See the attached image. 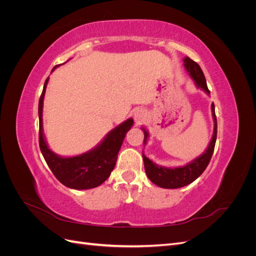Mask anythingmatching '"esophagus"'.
<instances>
[{
    "label": "esophagus",
    "mask_w": 256,
    "mask_h": 256,
    "mask_svg": "<svg viewBox=\"0 0 256 256\" xmlns=\"http://www.w3.org/2000/svg\"><path fill=\"white\" fill-rule=\"evenodd\" d=\"M134 122H136V125H141V124L144 122L145 120H146L145 111L142 110V109H138L134 114Z\"/></svg>",
    "instance_id": "34e87169"
}]
</instances>
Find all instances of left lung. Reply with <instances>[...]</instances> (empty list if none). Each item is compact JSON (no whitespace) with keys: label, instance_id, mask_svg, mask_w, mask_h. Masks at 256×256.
Wrapping results in <instances>:
<instances>
[{"label":"left lung","instance_id":"1","mask_svg":"<svg viewBox=\"0 0 256 256\" xmlns=\"http://www.w3.org/2000/svg\"><path fill=\"white\" fill-rule=\"evenodd\" d=\"M184 66L186 70L188 72L189 76L194 81V84L196 85L198 88H200L204 90L207 95L210 94L207 83L205 80V76L200 69V65L196 63L194 60H192L190 58L186 56L184 58ZM212 113L214 118V134L212 136V140L209 142V145L207 150L198 156V158L193 159L184 166L178 168H166L162 166H158L156 164L147 158L143 154V161H144V168L147 177L150 178V182L154 184L159 186L161 188L166 189H177L182 188L194 182L198 176H200L205 168H207L209 161L212 159V152L214 150V144L216 140V118L214 113V104H212ZM142 130L144 131V145L147 142V138L150 136V134L147 132V130L142 127Z\"/></svg>","mask_w":256,"mask_h":256}]
</instances>
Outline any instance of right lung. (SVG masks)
Instances as JSON below:
<instances>
[{"mask_svg":"<svg viewBox=\"0 0 256 256\" xmlns=\"http://www.w3.org/2000/svg\"><path fill=\"white\" fill-rule=\"evenodd\" d=\"M56 67H54L52 72ZM48 81L49 78L44 82L38 104L40 147L42 156L54 176L66 187L76 190L96 188L104 182L113 171L120 146L126 134L134 125V120L128 118L115 127L96 147L86 152L74 157L58 156L49 148L42 129V106Z\"/></svg>","mask_w":256,"mask_h":256,"instance_id":"1","label":"right lung"}]
</instances>
